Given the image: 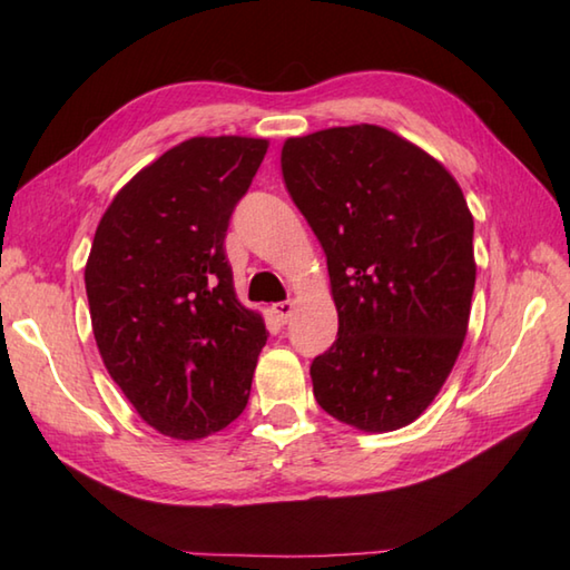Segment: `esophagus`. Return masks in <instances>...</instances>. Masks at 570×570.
Returning a JSON list of instances; mask_svg holds the SVG:
<instances>
[{"label": "esophagus", "instance_id": "esophagus-1", "mask_svg": "<svg viewBox=\"0 0 570 570\" xmlns=\"http://www.w3.org/2000/svg\"><path fill=\"white\" fill-rule=\"evenodd\" d=\"M294 308H296V304L294 301H278V304H274L272 306V311H274V316L282 321V323H286L288 318H292V313H294Z\"/></svg>", "mask_w": 570, "mask_h": 570}]
</instances>
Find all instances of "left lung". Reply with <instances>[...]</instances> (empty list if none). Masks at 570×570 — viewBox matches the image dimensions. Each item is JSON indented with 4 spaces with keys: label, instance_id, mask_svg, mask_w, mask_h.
<instances>
[{
    "label": "left lung",
    "instance_id": "1",
    "mask_svg": "<svg viewBox=\"0 0 570 570\" xmlns=\"http://www.w3.org/2000/svg\"><path fill=\"white\" fill-rule=\"evenodd\" d=\"M282 171L328 257L337 341L313 394L384 433L431 406L463 347L475 288L472 213L451 171L380 125L288 137Z\"/></svg>",
    "mask_w": 570,
    "mask_h": 570
}]
</instances>
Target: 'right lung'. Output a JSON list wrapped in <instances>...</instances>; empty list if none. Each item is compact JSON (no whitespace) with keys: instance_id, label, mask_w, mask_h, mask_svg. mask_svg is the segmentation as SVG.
I'll return each instance as SVG.
<instances>
[{"instance_id":"add662e5","label":"right lung","mask_w":570,"mask_h":570,"mask_svg":"<svg viewBox=\"0 0 570 570\" xmlns=\"http://www.w3.org/2000/svg\"><path fill=\"white\" fill-rule=\"evenodd\" d=\"M269 141L193 137L117 190L95 229L85 292L95 343L137 414L198 441L247 406L266 343L235 294L225 233Z\"/></svg>"}]
</instances>
